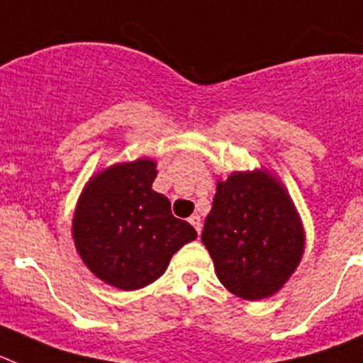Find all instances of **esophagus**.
<instances>
[{"label": "esophagus", "instance_id": "obj_1", "mask_svg": "<svg viewBox=\"0 0 363 363\" xmlns=\"http://www.w3.org/2000/svg\"><path fill=\"white\" fill-rule=\"evenodd\" d=\"M190 223H191V227L196 228L197 230V234H201V227H203V223H201V218L197 214H194L190 218Z\"/></svg>", "mask_w": 363, "mask_h": 363}]
</instances>
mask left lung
Wrapping results in <instances>:
<instances>
[{
	"instance_id": "left-lung-1",
	"label": "left lung",
	"mask_w": 363,
	"mask_h": 363,
	"mask_svg": "<svg viewBox=\"0 0 363 363\" xmlns=\"http://www.w3.org/2000/svg\"><path fill=\"white\" fill-rule=\"evenodd\" d=\"M201 242L221 284L242 299L279 291L301 262L304 234L286 190L266 172L233 173L218 182Z\"/></svg>"
}]
</instances>
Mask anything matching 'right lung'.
Here are the masks:
<instances>
[{
	"instance_id": "right-lung-1",
	"label": "right lung",
	"mask_w": 363,
	"mask_h": 363,
	"mask_svg": "<svg viewBox=\"0 0 363 363\" xmlns=\"http://www.w3.org/2000/svg\"><path fill=\"white\" fill-rule=\"evenodd\" d=\"M157 164L147 158L116 164L84 188L73 218V240L92 271L120 290H138L162 275L196 228L172 214L153 190Z\"/></svg>"
}]
</instances>
